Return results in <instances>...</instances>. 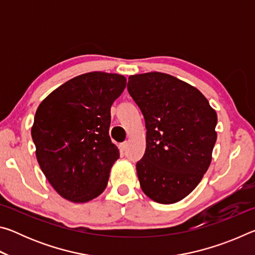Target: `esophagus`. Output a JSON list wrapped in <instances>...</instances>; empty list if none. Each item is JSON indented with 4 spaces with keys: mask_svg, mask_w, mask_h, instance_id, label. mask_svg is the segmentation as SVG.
Listing matches in <instances>:
<instances>
[{
    "mask_svg": "<svg viewBox=\"0 0 255 255\" xmlns=\"http://www.w3.org/2000/svg\"><path fill=\"white\" fill-rule=\"evenodd\" d=\"M127 146H128V143H127V141H125V143H122V144L119 145V148H120V150H122V152L124 153L125 150L127 149Z\"/></svg>",
    "mask_w": 255,
    "mask_h": 255,
    "instance_id": "34e87169",
    "label": "esophagus"
}]
</instances>
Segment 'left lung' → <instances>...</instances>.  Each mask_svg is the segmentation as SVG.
<instances>
[{"mask_svg": "<svg viewBox=\"0 0 255 255\" xmlns=\"http://www.w3.org/2000/svg\"><path fill=\"white\" fill-rule=\"evenodd\" d=\"M127 89L147 129L145 154L136 164L140 188L158 204H175L208 170L217 114L199 90L165 73L130 75Z\"/></svg>", "mask_w": 255, "mask_h": 255, "instance_id": "obj_1", "label": "left lung"}]
</instances>
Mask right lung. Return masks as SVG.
<instances>
[{"label":"right lung","mask_w":255,"mask_h":255,"mask_svg":"<svg viewBox=\"0 0 255 255\" xmlns=\"http://www.w3.org/2000/svg\"><path fill=\"white\" fill-rule=\"evenodd\" d=\"M126 77L85 73L54 90L38 107L31 127L36 156L56 192L88 202L105 191L119 149L111 143L110 108Z\"/></svg>","instance_id":"add662e5"}]
</instances>
